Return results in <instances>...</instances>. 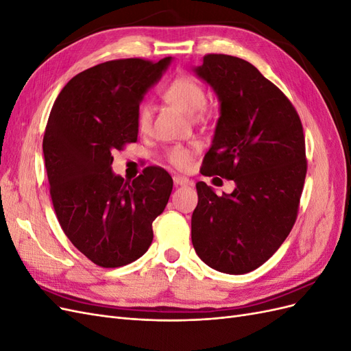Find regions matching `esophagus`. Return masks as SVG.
Listing matches in <instances>:
<instances>
[{
    "label": "esophagus",
    "mask_w": 351,
    "mask_h": 351,
    "mask_svg": "<svg viewBox=\"0 0 351 351\" xmlns=\"http://www.w3.org/2000/svg\"><path fill=\"white\" fill-rule=\"evenodd\" d=\"M174 184L176 186H190L192 184V182L187 177H183V176H174Z\"/></svg>",
    "instance_id": "esophagus-1"
}]
</instances>
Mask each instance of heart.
Masks as SVG:
<instances>
[{"mask_svg": "<svg viewBox=\"0 0 351 351\" xmlns=\"http://www.w3.org/2000/svg\"><path fill=\"white\" fill-rule=\"evenodd\" d=\"M165 99L176 108L187 115H193L204 108L206 104V93L200 84L189 76H178L168 84L164 92ZM152 110L149 105H143L137 117V125L141 132H146L151 127ZM167 159L177 168H184L192 159V151L186 147H171L167 152Z\"/></svg>", "mask_w": 351, "mask_h": 351, "instance_id": "b5f03b06", "label": "heart"}]
</instances>
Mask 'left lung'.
Segmentation results:
<instances>
[{"instance_id":"8db88e82","label":"left lung","mask_w":351,"mask_h":351,"mask_svg":"<svg viewBox=\"0 0 351 351\" xmlns=\"http://www.w3.org/2000/svg\"><path fill=\"white\" fill-rule=\"evenodd\" d=\"M214 89L219 119L202 174L234 180L230 195L196 184L192 243L208 267L247 274L278 250L294 226L307 171L300 117L246 60L208 54L193 70Z\"/></svg>"}]
</instances>
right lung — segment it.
<instances>
[{
	"label": "right lung",
	"instance_id": "1",
	"mask_svg": "<svg viewBox=\"0 0 351 351\" xmlns=\"http://www.w3.org/2000/svg\"><path fill=\"white\" fill-rule=\"evenodd\" d=\"M169 62L124 58L90 67L62 88L49 112L42 149L52 205L74 247L98 267L145 254L171 195L162 168L147 167L133 182L111 169L112 152L137 141L139 104Z\"/></svg>",
	"mask_w": 351,
	"mask_h": 351
}]
</instances>
